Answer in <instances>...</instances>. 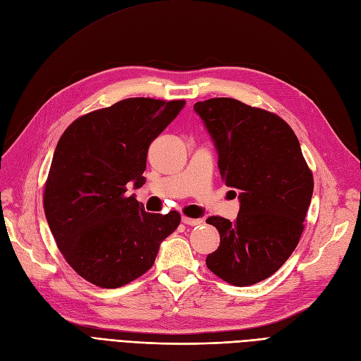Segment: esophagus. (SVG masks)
Wrapping results in <instances>:
<instances>
[{
  "mask_svg": "<svg viewBox=\"0 0 361 361\" xmlns=\"http://www.w3.org/2000/svg\"><path fill=\"white\" fill-rule=\"evenodd\" d=\"M182 223L187 226H200L203 221L199 218H190V216H182Z\"/></svg>",
  "mask_w": 361,
  "mask_h": 361,
  "instance_id": "34e87169",
  "label": "esophagus"
}]
</instances>
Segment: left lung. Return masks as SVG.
I'll use <instances>...</instances> for the list:
<instances>
[{
	"label": "left lung",
	"mask_w": 361,
	"mask_h": 361,
	"mask_svg": "<svg viewBox=\"0 0 361 361\" xmlns=\"http://www.w3.org/2000/svg\"><path fill=\"white\" fill-rule=\"evenodd\" d=\"M194 110L215 141L223 182L239 191L241 202L235 221L206 220L220 233L206 265L233 286L255 285L279 271L300 243L313 194L312 170L280 116L232 97H212Z\"/></svg>",
	"instance_id": "obj_1"
}]
</instances>
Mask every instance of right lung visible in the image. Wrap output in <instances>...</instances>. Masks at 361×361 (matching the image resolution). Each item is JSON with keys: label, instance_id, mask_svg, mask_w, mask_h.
<instances>
[{"label": "right lung", "instance_id": "1", "mask_svg": "<svg viewBox=\"0 0 361 361\" xmlns=\"http://www.w3.org/2000/svg\"><path fill=\"white\" fill-rule=\"evenodd\" d=\"M183 99L129 97L87 113L60 137L43 191V209L63 257L93 285L114 289L154 265L180 215L149 214L134 195L146 182L147 150Z\"/></svg>", "mask_w": 361, "mask_h": 361}]
</instances>
